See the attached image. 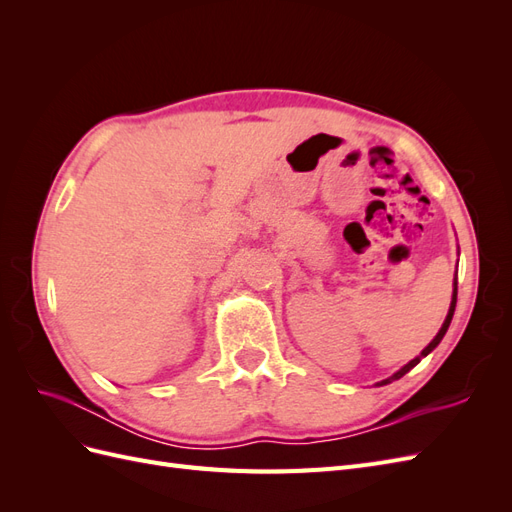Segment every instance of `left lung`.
<instances>
[{
	"instance_id": "8db88e82",
	"label": "left lung",
	"mask_w": 512,
	"mask_h": 512,
	"mask_svg": "<svg viewBox=\"0 0 512 512\" xmlns=\"http://www.w3.org/2000/svg\"><path fill=\"white\" fill-rule=\"evenodd\" d=\"M455 305H457V273H455V280H453V297H451V307H448V314H446V318H444V322H442V327H440V331L436 333V337L431 339L429 342V346L427 348H423V352L418 354V356H414V359L410 361V363H406L404 367H401L399 371H395V374L391 376V378H386V380H382V382H378L376 386H384V384H391L393 380H399L401 376H406L408 371L412 369V367H416L418 363H421V359H425V356L429 354V352H433L438 348V344L442 342V337L446 335V331H448V327H451V320H453V314H455Z\"/></svg>"
}]
</instances>
